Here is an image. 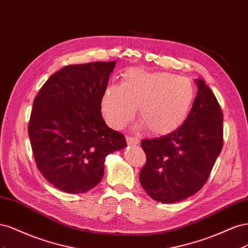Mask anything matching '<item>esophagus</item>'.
<instances>
[{
	"label": "esophagus",
	"instance_id": "1",
	"mask_svg": "<svg viewBox=\"0 0 248 248\" xmlns=\"http://www.w3.org/2000/svg\"><path fill=\"white\" fill-rule=\"evenodd\" d=\"M126 141L128 145H139L140 140L133 137H126Z\"/></svg>",
	"mask_w": 248,
	"mask_h": 248
}]
</instances>
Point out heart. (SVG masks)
Masks as SVG:
<instances>
[{
  "label": "heart",
  "instance_id": "b5f03b06",
  "mask_svg": "<svg viewBox=\"0 0 248 248\" xmlns=\"http://www.w3.org/2000/svg\"><path fill=\"white\" fill-rule=\"evenodd\" d=\"M196 98L191 80L169 72L126 71L120 86L104 90L101 110L108 125L121 129L139 108V117L155 136H167L181 127Z\"/></svg>",
  "mask_w": 248,
  "mask_h": 248
}]
</instances>
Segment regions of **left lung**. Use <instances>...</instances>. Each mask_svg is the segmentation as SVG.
<instances>
[{"mask_svg": "<svg viewBox=\"0 0 248 248\" xmlns=\"http://www.w3.org/2000/svg\"><path fill=\"white\" fill-rule=\"evenodd\" d=\"M197 97L184 124L168 136L142 140L147 156L140 181L157 202H176L198 192L207 182L221 152L223 115L205 81L196 78Z\"/></svg>", "mask_w": 248, "mask_h": 248, "instance_id": "obj_1", "label": "left lung"}]
</instances>
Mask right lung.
<instances>
[{
  "mask_svg": "<svg viewBox=\"0 0 248 248\" xmlns=\"http://www.w3.org/2000/svg\"><path fill=\"white\" fill-rule=\"evenodd\" d=\"M116 62L69 65L46 81L35 97L29 138L36 166L56 188L85 193L98 184L108 154L125 137L106 124L101 99Z\"/></svg>",
  "mask_w": 248,
  "mask_h": 248,
  "instance_id": "right-lung-1",
  "label": "right lung"
}]
</instances>
